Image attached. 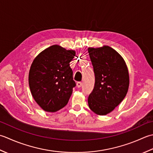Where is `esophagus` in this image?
<instances>
[{"label":"esophagus","instance_id":"1","mask_svg":"<svg viewBox=\"0 0 153 153\" xmlns=\"http://www.w3.org/2000/svg\"><path fill=\"white\" fill-rule=\"evenodd\" d=\"M82 83L81 82H76V86H77L78 88H80V87L82 86Z\"/></svg>","mask_w":153,"mask_h":153}]
</instances>
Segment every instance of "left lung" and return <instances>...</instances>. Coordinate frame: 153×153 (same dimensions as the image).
Returning a JSON list of instances; mask_svg holds the SVG:
<instances>
[{"mask_svg": "<svg viewBox=\"0 0 153 153\" xmlns=\"http://www.w3.org/2000/svg\"><path fill=\"white\" fill-rule=\"evenodd\" d=\"M95 84L88 98L90 110L104 116L122 102L128 91L129 72L123 57L110 47L88 49Z\"/></svg>", "mask_w": 153, "mask_h": 153, "instance_id": "left-lung-1", "label": "left lung"}]
</instances>
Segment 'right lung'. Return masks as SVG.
<instances>
[{
    "label": "right lung",
    "mask_w": 153,
    "mask_h": 153,
    "mask_svg": "<svg viewBox=\"0 0 153 153\" xmlns=\"http://www.w3.org/2000/svg\"><path fill=\"white\" fill-rule=\"evenodd\" d=\"M74 56V51L53 45L34 59L29 86L35 101L45 111L55 112L67 104L76 86L69 64Z\"/></svg>",
    "instance_id": "add662e5"
}]
</instances>
